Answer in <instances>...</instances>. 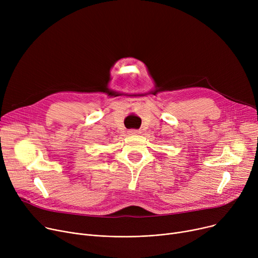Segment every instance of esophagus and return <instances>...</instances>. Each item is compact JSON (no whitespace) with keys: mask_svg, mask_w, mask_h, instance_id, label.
<instances>
[{"mask_svg":"<svg viewBox=\"0 0 258 258\" xmlns=\"http://www.w3.org/2000/svg\"><path fill=\"white\" fill-rule=\"evenodd\" d=\"M128 134L132 135V136H136V135H139V134H140V132H139V131H136V130H132V131L128 132Z\"/></svg>","mask_w":258,"mask_h":258,"instance_id":"obj_1","label":"esophagus"}]
</instances>
